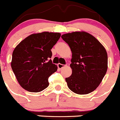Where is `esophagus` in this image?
I'll return each mask as SVG.
<instances>
[{"label": "esophagus", "mask_w": 120, "mask_h": 120, "mask_svg": "<svg viewBox=\"0 0 120 120\" xmlns=\"http://www.w3.org/2000/svg\"><path fill=\"white\" fill-rule=\"evenodd\" d=\"M65 65H63V64H58V67L59 69H61V68H63L64 67H65Z\"/></svg>", "instance_id": "esophagus-1"}]
</instances>
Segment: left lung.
I'll use <instances>...</instances> for the list:
<instances>
[{
  "mask_svg": "<svg viewBox=\"0 0 120 120\" xmlns=\"http://www.w3.org/2000/svg\"><path fill=\"white\" fill-rule=\"evenodd\" d=\"M70 47L72 74L65 78L68 88L77 94H88L98 87L108 69V55L97 39L85 31L63 34Z\"/></svg>",
  "mask_w": 120,
  "mask_h": 120,
  "instance_id": "8db88e82",
  "label": "left lung"
}]
</instances>
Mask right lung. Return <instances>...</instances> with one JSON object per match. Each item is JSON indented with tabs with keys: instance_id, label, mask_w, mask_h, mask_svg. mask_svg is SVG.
<instances>
[{
	"instance_id": "obj_1",
	"label": "right lung",
	"mask_w": 120,
	"mask_h": 120,
	"mask_svg": "<svg viewBox=\"0 0 120 120\" xmlns=\"http://www.w3.org/2000/svg\"><path fill=\"white\" fill-rule=\"evenodd\" d=\"M61 37L59 32L33 34L22 40L12 52L11 65L20 85L27 91L38 93L48 87V78L56 71L51 49Z\"/></svg>"
}]
</instances>
